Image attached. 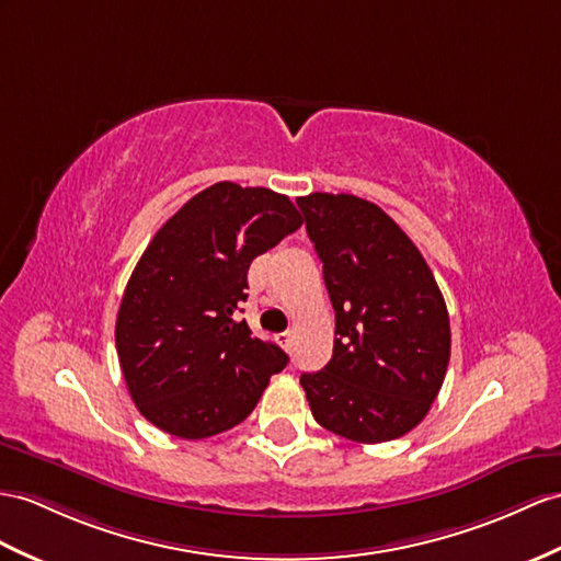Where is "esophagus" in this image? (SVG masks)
I'll return each instance as SVG.
<instances>
[{
  "label": "esophagus",
  "mask_w": 561,
  "mask_h": 561,
  "mask_svg": "<svg viewBox=\"0 0 561 561\" xmlns=\"http://www.w3.org/2000/svg\"><path fill=\"white\" fill-rule=\"evenodd\" d=\"M276 340H278V345H280V347H285V350H290V345H293V333H290V331H285V333H278V335H276Z\"/></svg>",
  "instance_id": "esophagus-1"
}]
</instances>
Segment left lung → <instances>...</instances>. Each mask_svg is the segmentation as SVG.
Instances as JSON below:
<instances>
[{"instance_id":"left-lung-1","label":"left lung","mask_w":561,"mask_h":561,"mask_svg":"<svg viewBox=\"0 0 561 561\" xmlns=\"http://www.w3.org/2000/svg\"><path fill=\"white\" fill-rule=\"evenodd\" d=\"M335 309L333 357L302 374L311 414L354 443H386L428 414L449 362L443 293L416 244L354 195L297 199Z\"/></svg>"}]
</instances>
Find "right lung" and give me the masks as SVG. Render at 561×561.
I'll return each instance as SVG.
<instances>
[{"label":"right lung","mask_w":561,"mask_h":561,"mask_svg":"<svg viewBox=\"0 0 561 561\" xmlns=\"http://www.w3.org/2000/svg\"><path fill=\"white\" fill-rule=\"evenodd\" d=\"M302 216L268 187L216 183L185 202L123 293L116 350L135 407L163 433L202 440L252 414L288 354L236 321L252 259Z\"/></svg>","instance_id":"right-lung-1"}]
</instances>
